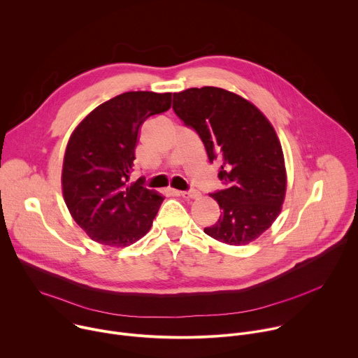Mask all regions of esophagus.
I'll return each mask as SVG.
<instances>
[{
    "label": "esophagus",
    "mask_w": 358,
    "mask_h": 358,
    "mask_svg": "<svg viewBox=\"0 0 358 358\" xmlns=\"http://www.w3.org/2000/svg\"><path fill=\"white\" fill-rule=\"evenodd\" d=\"M178 195L185 199H196L201 196V192L196 189H189V191H178Z\"/></svg>",
    "instance_id": "obj_1"
}]
</instances>
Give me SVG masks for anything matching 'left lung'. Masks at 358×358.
<instances>
[{"instance_id":"left-lung-1","label":"left lung","mask_w":358,"mask_h":358,"mask_svg":"<svg viewBox=\"0 0 358 358\" xmlns=\"http://www.w3.org/2000/svg\"><path fill=\"white\" fill-rule=\"evenodd\" d=\"M173 109L198 133L210 162H224L218 177L225 189L211 194L221 215L203 232L235 246L259 238L280 214L287 185L272 123L249 100L214 86L174 93Z\"/></svg>"}]
</instances>
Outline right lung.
Returning <instances> with one entry per match:
<instances>
[{"label":"right lung","instance_id":"obj_1","mask_svg":"<svg viewBox=\"0 0 358 358\" xmlns=\"http://www.w3.org/2000/svg\"><path fill=\"white\" fill-rule=\"evenodd\" d=\"M171 108V93L126 92L93 109L72 131L64 156L62 192L90 239L129 246L151 228L164 196L130 182L141 124Z\"/></svg>","mask_w":358,"mask_h":358}]
</instances>
